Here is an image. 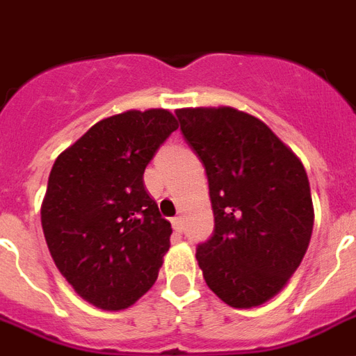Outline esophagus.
I'll return each mask as SVG.
<instances>
[{
  "label": "esophagus",
  "instance_id": "obj_1",
  "mask_svg": "<svg viewBox=\"0 0 356 356\" xmlns=\"http://www.w3.org/2000/svg\"><path fill=\"white\" fill-rule=\"evenodd\" d=\"M171 224H172V229H175L176 233H181V231H184V222H181L180 216H176V218H172Z\"/></svg>",
  "mask_w": 356,
  "mask_h": 356
}]
</instances>
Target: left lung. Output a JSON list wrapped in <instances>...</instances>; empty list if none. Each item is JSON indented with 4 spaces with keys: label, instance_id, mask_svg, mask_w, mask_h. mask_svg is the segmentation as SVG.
I'll return each mask as SVG.
<instances>
[{
    "label": "left lung",
    "instance_id": "left-lung-1",
    "mask_svg": "<svg viewBox=\"0 0 356 356\" xmlns=\"http://www.w3.org/2000/svg\"><path fill=\"white\" fill-rule=\"evenodd\" d=\"M185 142L205 167L214 233L196 249L205 284L238 309L278 295L313 233L302 161L266 123L233 107L176 111Z\"/></svg>",
    "mask_w": 356,
    "mask_h": 356
}]
</instances>
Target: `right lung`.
Listing matches in <instances>:
<instances>
[{
	"label": "right lung",
	"instance_id": "1",
	"mask_svg": "<svg viewBox=\"0 0 356 356\" xmlns=\"http://www.w3.org/2000/svg\"><path fill=\"white\" fill-rule=\"evenodd\" d=\"M176 129L165 108L127 111L94 123L52 165L41 204L47 245L65 280L99 309H127L145 295L171 248V224L143 172Z\"/></svg>",
	"mask_w": 356,
	"mask_h": 356
}]
</instances>
